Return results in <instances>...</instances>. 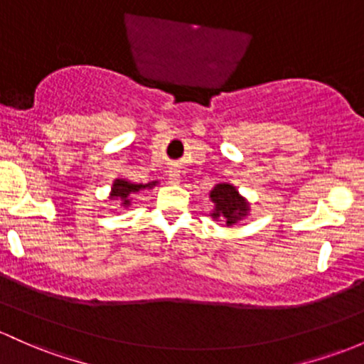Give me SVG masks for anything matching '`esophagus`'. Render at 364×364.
Returning <instances> with one entry per match:
<instances>
[{
	"label": "esophagus",
	"instance_id": "34e87169",
	"mask_svg": "<svg viewBox=\"0 0 364 364\" xmlns=\"http://www.w3.org/2000/svg\"><path fill=\"white\" fill-rule=\"evenodd\" d=\"M168 178H170L171 183H178L181 182V170H170V173H168Z\"/></svg>",
	"mask_w": 364,
	"mask_h": 364
}]
</instances>
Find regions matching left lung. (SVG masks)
Instances as JSON below:
<instances>
[{
  "label": "left lung",
  "mask_w": 364,
  "mask_h": 364,
  "mask_svg": "<svg viewBox=\"0 0 364 364\" xmlns=\"http://www.w3.org/2000/svg\"><path fill=\"white\" fill-rule=\"evenodd\" d=\"M210 198L215 203L213 218H220L225 225H232L248 215V203L240 196L236 187L230 183H217L210 193Z\"/></svg>",
  "instance_id": "obj_1"
}]
</instances>
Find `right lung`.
<instances>
[{
  "instance_id": "right-lung-1",
  "label": "right lung",
  "mask_w": 364,
  "mask_h": 364,
  "mask_svg": "<svg viewBox=\"0 0 364 364\" xmlns=\"http://www.w3.org/2000/svg\"><path fill=\"white\" fill-rule=\"evenodd\" d=\"M156 182H149V183H132L128 181H123V178H118L112 183V191H111V198L121 199V205L128 206L130 205V194L139 193L140 189H149V187H154Z\"/></svg>"
}]
</instances>
